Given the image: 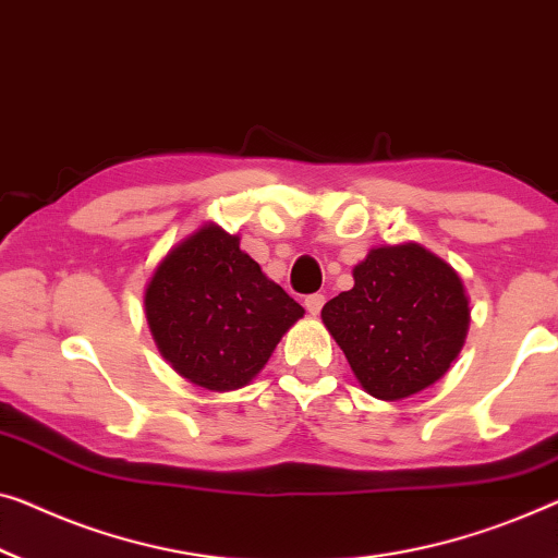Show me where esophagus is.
Wrapping results in <instances>:
<instances>
[{
	"label": "esophagus",
	"mask_w": 558,
	"mask_h": 558,
	"mask_svg": "<svg viewBox=\"0 0 558 558\" xmlns=\"http://www.w3.org/2000/svg\"><path fill=\"white\" fill-rule=\"evenodd\" d=\"M323 303H326V295H320V293H313V295H305V311L311 313V315H318L320 313V307H323Z\"/></svg>",
	"instance_id": "obj_1"
}]
</instances>
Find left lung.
Segmentation results:
<instances>
[{"label": "left lung", "instance_id": "left-lung-1", "mask_svg": "<svg viewBox=\"0 0 558 558\" xmlns=\"http://www.w3.org/2000/svg\"><path fill=\"white\" fill-rule=\"evenodd\" d=\"M353 280L320 318L365 393L403 401L444 378L471 323L459 272L423 245L401 243L371 247Z\"/></svg>", "mask_w": 558, "mask_h": 558}]
</instances>
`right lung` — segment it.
I'll return each instance as SVG.
<instances>
[{"mask_svg":"<svg viewBox=\"0 0 558 558\" xmlns=\"http://www.w3.org/2000/svg\"><path fill=\"white\" fill-rule=\"evenodd\" d=\"M303 307L240 251V238L205 222L157 263L145 318L174 373L228 393L253 384Z\"/></svg>","mask_w":558,"mask_h":558,"instance_id":"add662e5","label":"right lung"}]
</instances>
